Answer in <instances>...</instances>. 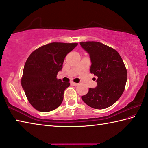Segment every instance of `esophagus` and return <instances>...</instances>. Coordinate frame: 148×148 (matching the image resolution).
I'll list each match as a JSON object with an SVG mask.
<instances>
[{"label": "esophagus", "mask_w": 148, "mask_h": 148, "mask_svg": "<svg viewBox=\"0 0 148 148\" xmlns=\"http://www.w3.org/2000/svg\"><path fill=\"white\" fill-rule=\"evenodd\" d=\"M71 84H72V85L75 86L79 85V83H74V82H71Z\"/></svg>", "instance_id": "esophagus-1"}]
</instances>
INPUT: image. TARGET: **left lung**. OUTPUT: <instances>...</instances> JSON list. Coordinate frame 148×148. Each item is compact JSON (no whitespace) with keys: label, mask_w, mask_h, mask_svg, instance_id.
Listing matches in <instances>:
<instances>
[{"label":"left lung","mask_w":148,"mask_h":148,"mask_svg":"<svg viewBox=\"0 0 148 148\" xmlns=\"http://www.w3.org/2000/svg\"><path fill=\"white\" fill-rule=\"evenodd\" d=\"M80 45L90 58V73L97 77V86L89 88L82 99L93 108H108L119 99L125 88L127 71L123 59L114 49L100 42H80Z\"/></svg>","instance_id":"left-lung-1"}]
</instances>
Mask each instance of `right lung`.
<instances>
[{"label":"right lung","instance_id":"right-lung-1","mask_svg":"<svg viewBox=\"0 0 148 148\" xmlns=\"http://www.w3.org/2000/svg\"><path fill=\"white\" fill-rule=\"evenodd\" d=\"M77 43L53 42L36 49L25 63L22 86L29 102L38 111L47 112L57 108L63 92L70 83L57 79L65 58Z\"/></svg>","mask_w":148,"mask_h":148}]
</instances>
